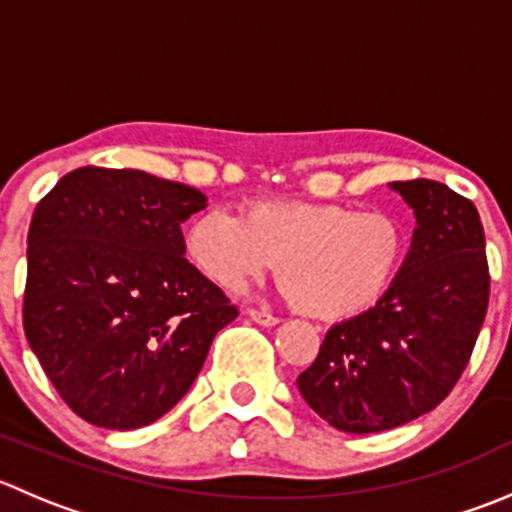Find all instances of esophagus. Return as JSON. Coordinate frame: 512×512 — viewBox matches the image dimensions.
Listing matches in <instances>:
<instances>
[{
  "label": "esophagus",
  "instance_id": "esophagus-1",
  "mask_svg": "<svg viewBox=\"0 0 512 512\" xmlns=\"http://www.w3.org/2000/svg\"><path fill=\"white\" fill-rule=\"evenodd\" d=\"M247 317L252 319V322L262 324V327H275V324H280V317H275V314L270 312H262V309H247Z\"/></svg>",
  "mask_w": 512,
  "mask_h": 512
}]
</instances>
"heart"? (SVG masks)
<instances>
[{
    "mask_svg": "<svg viewBox=\"0 0 512 512\" xmlns=\"http://www.w3.org/2000/svg\"><path fill=\"white\" fill-rule=\"evenodd\" d=\"M190 260L223 289H242L277 267L299 312L347 319L374 307L404 262L399 220L374 210L299 198L245 205L240 218L208 210L185 232Z\"/></svg>",
    "mask_w": 512,
    "mask_h": 512,
    "instance_id": "b5f03b06",
    "label": "heart"
}]
</instances>
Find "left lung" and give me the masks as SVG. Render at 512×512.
Listing matches in <instances>:
<instances>
[{
  "mask_svg": "<svg viewBox=\"0 0 512 512\" xmlns=\"http://www.w3.org/2000/svg\"><path fill=\"white\" fill-rule=\"evenodd\" d=\"M416 213L411 250L384 297L334 324L297 379L334 428L379 433L436 409L471 361L490 275L476 205L438 180H396Z\"/></svg>",
  "mask_w": 512,
  "mask_h": 512,
  "instance_id": "obj_1",
  "label": "left lung"
}]
</instances>
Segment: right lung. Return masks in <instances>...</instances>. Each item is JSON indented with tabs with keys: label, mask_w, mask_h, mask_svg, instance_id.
Segmentation results:
<instances>
[{
	"label": "right lung",
	"mask_w": 512,
	"mask_h": 512,
	"mask_svg": "<svg viewBox=\"0 0 512 512\" xmlns=\"http://www.w3.org/2000/svg\"><path fill=\"white\" fill-rule=\"evenodd\" d=\"M203 208L190 185L98 165L66 173L36 205L24 332L84 421L113 431L158 421L237 317L183 257L180 225Z\"/></svg>",
	"instance_id": "add662e5"
}]
</instances>
